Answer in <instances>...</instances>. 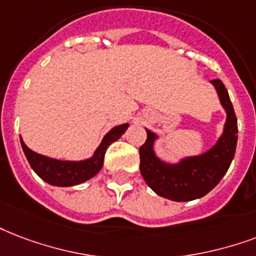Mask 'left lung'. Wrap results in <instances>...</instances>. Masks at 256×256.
<instances>
[{
    "label": "left lung",
    "mask_w": 256,
    "mask_h": 256,
    "mask_svg": "<svg viewBox=\"0 0 256 256\" xmlns=\"http://www.w3.org/2000/svg\"><path fill=\"white\" fill-rule=\"evenodd\" d=\"M212 84L227 111V120L223 136L210 152L182 160L177 165H169L156 157L153 152L156 134L146 130L148 138L140 148V170L146 184L162 198L173 202H190L206 196L219 184L234 160L238 142L236 115L223 82L214 79Z\"/></svg>",
    "instance_id": "obj_1"
}]
</instances>
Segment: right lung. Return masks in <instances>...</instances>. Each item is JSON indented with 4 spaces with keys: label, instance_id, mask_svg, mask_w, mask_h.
Masks as SVG:
<instances>
[{
    "label": "right lung",
    "instance_id": "add662e5",
    "mask_svg": "<svg viewBox=\"0 0 256 256\" xmlns=\"http://www.w3.org/2000/svg\"><path fill=\"white\" fill-rule=\"evenodd\" d=\"M128 128V124H124L111 128L104 136L102 144L99 145L96 152L94 153L92 158L79 161V162L78 161H60V160H54L42 156V154H37L29 148H26L21 138H20V141H21V146H22L28 162L30 164L32 169L36 172L40 178H42L50 185L72 186V185L80 184V182L90 180L102 169L107 148L112 142L116 141L126 132Z\"/></svg>",
    "mask_w": 256,
    "mask_h": 256
}]
</instances>
